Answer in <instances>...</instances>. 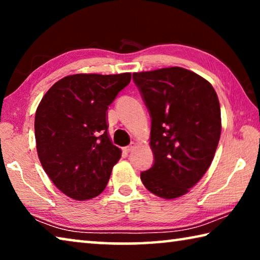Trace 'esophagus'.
<instances>
[{
	"mask_svg": "<svg viewBox=\"0 0 260 260\" xmlns=\"http://www.w3.org/2000/svg\"><path fill=\"white\" fill-rule=\"evenodd\" d=\"M135 147H136V143H135V142H132L128 147H126V148H125V151H127V152L133 151Z\"/></svg>",
	"mask_w": 260,
	"mask_h": 260,
	"instance_id": "1",
	"label": "esophagus"
}]
</instances>
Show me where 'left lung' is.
I'll use <instances>...</instances> for the list:
<instances>
[{"mask_svg": "<svg viewBox=\"0 0 260 260\" xmlns=\"http://www.w3.org/2000/svg\"><path fill=\"white\" fill-rule=\"evenodd\" d=\"M151 117V169L141 173L149 191L166 200L200 181L217 150L221 117L217 93L199 74L182 68L133 73Z\"/></svg>", "mask_w": 260, "mask_h": 260, "instance_id": "obj_1", "label": "left lung"}]
</instances>
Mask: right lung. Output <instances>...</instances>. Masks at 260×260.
Returning <instances> with one entry per match:
<instances>
[{
    "label": "right lung",
    "mask_w": 260,
    "mask_h": 260,
    "mask_svg": "<svg viewBox=\"0 0 260 260\" xmlns=\"http://www.w3.org/2000/svg\"><path fill=\"white\" fill-rule=\"evenodd\" d=\"M131 73L73 74L52 85L35 112L39 159L55 186L78 201L107 187L121 150L108 134L107 111Z\"/></svg>",
    "instance_id": "right-lung-1"
}]
</instances>
